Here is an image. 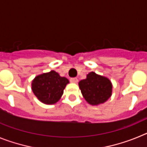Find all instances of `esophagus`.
<instances>
[{"instance_id":"34e87169","label":"esophagus","mask_w":147,"mask_h":147,"mask_svg":"<svg viewBox=\"0 0 147 147\" xmlns=\"http://www.w3.org/2000/svg\"><path fill=\"white\" fill-rule=\"evenodd\" d=\"M70 81H71V82H72V83H77L78 82L77 78H71Z\"/></svg>"}]
</instances>
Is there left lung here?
Returning a JSON list of instances; mask_svg holds the SVG:
<instances>
[{"label": "left lung", "mask_w": 147, "mask_h": 147, "mask_svg": "<svg viewBox=\"0 0 147 147\" xmlns=\"http://www.w3.org/2000/svg\"><path fill=\"white\" fill-rule=\"evenodd\" d=\"M83 97L90 105L96 106L106 102L112 96L113 85L107 77L90 72L79 82Z\"/></svg>", "instance_id": "8db88e82"}]
</instances>
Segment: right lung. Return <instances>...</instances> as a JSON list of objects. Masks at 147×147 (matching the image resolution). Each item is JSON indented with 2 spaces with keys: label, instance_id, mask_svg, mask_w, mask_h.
Segmentation results:
<instances>
[{
  "label": "right lung",
  "instance_id": "1",
  "mask_svg": "<svg viewBox=\"0 0 147 147\" xmlns=\"http://www.w3.org/2000/svg\"><path fill=\"white\" fill-rule=\"evenodd\" d=\"M69 83L54 71L35 76L32 82V90L39 101L45 105H54L62 97L64 89Z\"/></svg>",
  "mask_w": 147,
  "mask_h": 147
}]
</instances>
